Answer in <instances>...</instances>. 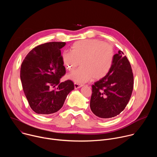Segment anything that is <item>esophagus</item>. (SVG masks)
I'll return each mask as SVG.
<instances>
[{
    "label": "esophagus",
    "mask_w": 157,
    "mask_h": 157,
    "mask_svg": "<svg viewBox=\"0 0 157 157\" xmlns=\"http://www.w3.org/2000/svg\"><path fill=\"white\" fill-rule=\"evenodd\" d=\"M82 86V84H79L78 82H75V89H78V88H80Z\"/></svg>",
    "instance_id": "esophagus-1"
}]
</instances>
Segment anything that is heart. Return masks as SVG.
<instances>
[{
	"label": "heart",
	"mask_w": 157,
	"mask_h": 157,
	"mask_svg": "<svg viewBox=\"0 0 157 157\" xmlns=\"http://www.w3.org/2000/svg\"><path fill=\"white\" fill-rule=\"evenodd\" d=\"M114 58L113 45L96 39L78 41L73 43L71 52L62 54L63 64L68 71L73 70L81 62L79 68L67 76L69 79L79 83L93 78H103L109 72Z\"/></svg>",
	"instance_id": "obj_1"
}]
</instances>
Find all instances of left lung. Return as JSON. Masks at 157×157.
I'll use <instances>...</instances> for the list:
<instances>
[{"instance_id": "1", "label": "left lung", "mask_w": 157, "mask_h": 157, "mask_svg": "<svg viewBox=\"0 0 157 157\" xmlns=\"http://www.w3.org/2000/svg\"><path fill=\"white\" fill-rule=\"evenodd\" d=\"M119 50L107 75L92 86L90 107L102 119L119 115L127 106L133 87V75L126 56Z\"/></svg>"}]
</instances>
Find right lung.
<instances>
[{"mask_svg": "<svg viewBox=\"0 0 157 157\" xmlns=\"http://www.w3.org/2000/svg\"><path fill=\"white\" fill-rule=\"evenodd\" d=\"M65 42H48L35 47L26 56L20 68L23 90L31 109L39 114L58 111L74 89L71 80L60 82L66 73L61 48Z\"/></svg>", "mask_w": 157, "mask_h": 157, "instance_id": "1", "label": "right lung"}]
</instances>
